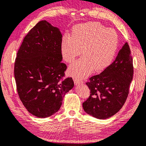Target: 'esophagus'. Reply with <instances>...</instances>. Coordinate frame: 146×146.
I'll use <instances>...</instances> for the list:
<instances>
[{
    "mask_svg": "<svg viewBox=\"0 0 146 146\" xmlns=\"http://www.w3.org/2000/svg\"><path fill=\"white\" fill-rule=\"evenodd\" d=\"M73 80H74V82H75V84L76 85H77V84H82V83H83V81L82 80H80V79L73 78Z\"/></svg>",
    "mask_w": 146,
    "mask_h": 146,
    "instance_id": "34e87169",
    "label": "esophagus"
}]
</instances>
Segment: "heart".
Wrapping results in <instances>:
<instances>
[{"label": "heart", "instance_id": "1", "mask_svg": "<svg viewBox=\"0 0 146 146\" xmlns=\"http://www.w3.org/2000/svg\"><path fill=\"white\" fill-rule=\"evenodd\" d=\"M118 46V36L112 29H107L98 23L78 25L72 36L64 35L61 41L63 59L71 63L82 53L84 56L70 66V75L79 79L87 76L92 70H104L115 56Z\"/></svg>", "mask_w": 146, "mask_h": 146}]
</instances>
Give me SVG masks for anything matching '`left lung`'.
<instances>
[{
  "instance_id": "left-lung-1",
  "label": "left lung",
  "mask_w": 146,
  "mask_h": 146,
  "mask_svg": "<svg viewBox=\"0 0 146 146\" xmlns=\"http://www.w3.org/2000/svg\"><path fill=\"white\" fill-rule=\"evenodd\" d=\"M133 75V59L126 42L113 63L86 83L90 94L83 103L84 111L101 119L115 115L126 101Z\"/></svg>"
}]
</instances>
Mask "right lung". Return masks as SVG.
Segmentation results:
<instances>
[{
  "instance_id": "right-lung-1",
  "label": "right lung",
  "mask_w": 146,
  "mask_h": 146,
  "mask_svg": "<svg viewBox=\"0 0 146 146\" xmlns=\"http://www.w3.org/2000/svg\"><path fill=\"white\" fill-rule=\"evenodd\" d=\"M62 34L45 20L30 30L14 62L18 96L28 112L46 118L58 111L65 94L74 87L72 78L63 79L66 65L61 62Z\"/></svg>"
}]
</instances>
